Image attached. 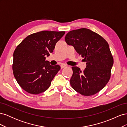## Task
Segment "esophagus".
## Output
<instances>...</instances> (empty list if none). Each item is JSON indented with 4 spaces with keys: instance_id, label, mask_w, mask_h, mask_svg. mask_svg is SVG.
Segmentation results:
<instances>
[{
    "instance_id": "obj_1",
    "label": "esophagus",
    "mask_w": 127,
    "mask_h": 127,
    "mask_svg": "<svg viewBox=\"0 0 127 127\" xmlns=\"http://www.w3.org/2000/svg\"><path fill=\"white\" fill-rule=\"evenodd\" d=\"M60 66H61V68H65V67H67V65L66 64H61L60 65Z\"/></svg>"
}]
</instances>
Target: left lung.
I'll return each mask as SVG.
<instances>
[{
  "label": "left lung",
  "instance_id": "8db88e82",
  "mask_svg": "<svg viewBox=\"0 0 127 127\" xmlns=\"http://www.w3.org/2000/svg\"><path fill=\"white\" fill-rule=\"evenodd\" d=\"M65 41L87 62L83 71L77 67H71V87L84 96L96 94L105 86L111 77L113 58L108 43L100 35L86 28L69 32Z\"/></svg>",
  "mask_w": 127,
  "mask_h": 127
}]
</instances>
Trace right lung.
<instances>
[{
	"instance_id": "obj_1",
	"label": "right lung",
	"mask_w": 127,
	"mask_h": 127,
	"mask_svg": "<svg viewBox=\"0 0 127 127\" xmlns=\"http://www.w3.org/2000/svg\"><path fill=\"white\" fill-rule=\"evenodd\" d=\"M64 31H43L25 37L15 49L13 70L17 82L32 94L47 90L60 69L59 65L51 66L45 56L52 52Z\"/></svg>"
}]
</instances>
